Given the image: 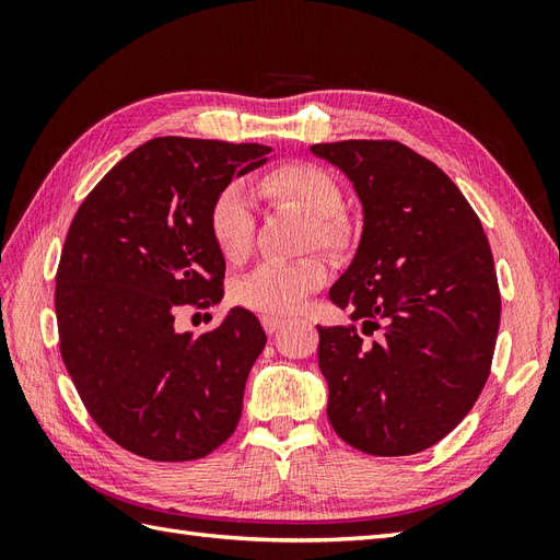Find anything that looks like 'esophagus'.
I'll return each instance as SVG.
<instances>
[{
	"mask_svg": "<svg viewBox=\"0 0 560 560\" xmlns=\"http://www.w3.org/2000/svg\"><path fill=\"white\" fill-rule=\"evenodd\" d=\"M261 325H264L266 334L273 336L276 331H280V329L287 325V319H284V317H276V315H264V317H261Z\"/></svg>",
	"mask_w": 560,
	"mask_h": 560,
	"instance_id": "1",
	"label": "esophagus"
}]
</instances>
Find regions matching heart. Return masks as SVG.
<instances>
[{
    "label": "heart",
    "instance_id": "heart-1",
    "mask_svg": "<svg viewBox=\"0 0 560 560\" xmlns=\"http://www.w3.org/2000/svg\"><path fill=\"white\" fill-rule=\"evenodd\" d=\"M266 198L306 212L315 219V241L327 249H341L350 241V226L343 217V191L338 182L317 165L284 163L259 179ZM212 238L226 259L238 261L254 241L252 198L241 184L224 186L210 208ZM329 276L327 264L308 257L296 261H264L247 273L235 290L245 308L264 315L296 313L308 294L319 290Z\"/></svg>",
    "mask_w": 560,
    "mask_h": 560
}]
</instances>
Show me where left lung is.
Returning a JSON list of instances; mask_svg holds the SVG:
<instances>
[{"mask_svg": "<svg viewBox=\"0 0 560 560\" xmlns=\"http://www.w3.org/2000/svg\"><path fill=\"white\" fill-rule=\"evenodd\" d=\"M311 151L352 182L364 212L360 247L329 290L358 325L317 327L329 422L369 455L420 453L471 411L488 381L500 329L493 252L460 189L406 144Z\"/></svg>", "mask_w": 560, "mask_h": 560, "instance_id": "obj_1", "label": "left lung"}]
</instances>
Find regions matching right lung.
Listing matches in <instances>:
<instances>
[{
    "label": "right lung",
    "instance_id": "right-lung-1",
    "mask_svg": "<svg viewBox=\"0 0 560 560\" xmlns=\"http://www.w3.org/2000/svg\"><path fill=\"white\" fill-rule=\"evenodd\" d=\"M270 147L156 138L118 161L81 202L56 276L60 354L112 442L159 463L206 457L233 434L266 346L254 313L177 331L179 308L222 301L224 254L210 208Z\"/></svg>",
    "mask_w": 560,
    "mask_h": 560
}]
</instances>
